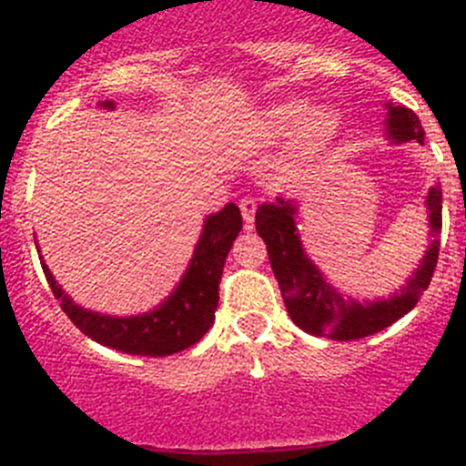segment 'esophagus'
I'll use <instances>...</instances> for the list:
<instances>
[{
	"label": "esophagus",
	"mask_w": 466,
	"mask_h": 466,
	"mask_svg": "<svg viewBox=\"0 0 466 466\" xmlns=\"http://www.w3.org/2000/svg\"><path fill=\"white\" fill-rule=\"evenodd\" d=\"M238 207H241L243 220H246V223H252V220H255L257 200L255 198H241V203H238Z\"/></svg>",
	"instance_id": "1"
}]
</instances>
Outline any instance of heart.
<instances>
[{
  "label": "heart",
  "instance_id": "heart-1",
  "mask_svg": "<svg viewBox=\"0 0 466 466\" xmlns=\"http://www.w3.org/2000/svg\"><path fill=\"white\" fill-rule=\"evenodd\" d=\"M340 116L333 107H309L304 98L270 103L257 115V130L263 139H281L295 133V144L304 150L320 148L336 137Z\"/></svg>",
  "mask_w": 466,
  "mask_h": 466
}]
</instances>
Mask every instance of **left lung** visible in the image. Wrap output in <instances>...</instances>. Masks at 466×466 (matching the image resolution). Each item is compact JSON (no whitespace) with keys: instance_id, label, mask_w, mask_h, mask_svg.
I'll list each match as a JSON object with an SVG mask.
<instances>
[{"instance_id":"1","label":"left lung","mask_w":466,"mask_h":466,"mask_svg":"<svg viewBox=\"0 0 466 466\" xmlns=\"http://www.w3.org/2000/svg\"><path fill=\"white\" fill-rule=\"evenodd\" d=\"M388 119H385V137L392 144H406L415 139L424 144V128L420 116L403 106L385 103ZM426 211H429L431 243L420 266L406 279L401 290L390 298L379 299H354L340 293L331 281H327L324 272L313 263L302 246L298 232L299 207L298 200H289L277 196L275 203L259 205L255 216L257 232L268 248L272 272L279 281L281 298L289 309L290 320L302 331L313 336L331 338V340H359L383 331L399 318L415 309L424 290L429 289L431 277L440 255V232H441V189L440 182L426 194Z\"/></svg>"}]
</instances>
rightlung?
Instances as JSON below:
<instances>
[{
    "label": "right lung",
    "instance_id": "right-lung-1",
    "mask_svg": "<svg viewBox=\"0 0 466 466\" xmlns=\"http://www.w3.org/2000/svg\"><path fill=\"white\" fill-rule=\"evenodd\" d=\"M103 110H115V101H101ZM243 228L241 211L234 203H228L216 214H209L203 223L198 243L194 248L189 266L180 277L176 289L157 307L139 316H107L89 311L74 302L63 286L56 281L40 255L42 270L54 290L60 309L81 329L86 336L116 351L135 356H171L187 350L209 331L214 313L218 307V284L223 275L225 259L234 238ZM40 252V246H37Z\"/></svg>",
    "mask_w": 466,
    "mask_h": 466
}]
</instances>
